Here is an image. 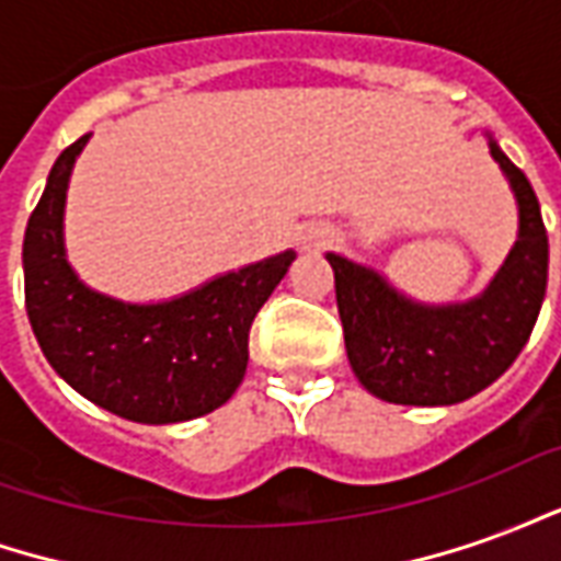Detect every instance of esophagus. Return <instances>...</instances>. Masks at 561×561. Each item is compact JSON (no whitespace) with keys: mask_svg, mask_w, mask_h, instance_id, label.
Returning <instances> with one entry per match:
<instances>
[{"mask_svg":"<svg viewBox=\"0 0 561 561\" xmlns=\"http://www.w3.org/2000/svg\"><path fill=\"white\" fill-rule=\"evenodd\" d=\"M328 237L330 231L324 228V225H304L297 240H300V249H318V245L328 243Z\"/></svg>","mask_w":561,"mask_h":561,"instance_id":"esophagus-1","label":"esophagus"}]
</instances>
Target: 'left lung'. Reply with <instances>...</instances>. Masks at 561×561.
<instances>
[{
    "instance_id": "obj_1",
    "label": "left lung",
    "mask_w": 561,
    "mask_h": 561,
    "mask_svg": "<svg viewBox=\"0 0 561 561\" xmlns=\"http://www.w3.org/2000/svg\"><path fill=\"white\" fill-rule=\"evenodd\" d=\"M499 161L517 197L519 228L505 264L478 297L421 304L397 291L378 270L328 252L345 352L373 397L397 405H454L490 388L517 360L547 294V231L535 188L493 135Z\"/></svg>"
}]
</instances>
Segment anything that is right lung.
I'll use <instances>...</instances> for the list:
<instances>
[{
	"instance_id": "1",
	"label": "right lung",
	"mask_w": 561,
	"mask_h": 561,
	"mask_svg": "<svg viewBox=\"0 0 561 561\" xmlns=\"http://www.w3.org/2000/svg\"><path fill=\"white\" fill-rule=\"evenodd\" d=\"M90 135L62 149L23 237L26 316L56 376L135 423L216 412L240 388L249 328L297 257L294 249L228 270L159 304H126L80 279L66 257V192Z\"/></svg>"
}]
</instances>
